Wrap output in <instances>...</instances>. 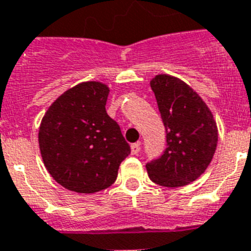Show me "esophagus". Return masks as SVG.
<instances>
[{
    "label": "esophagus",
    "mask_w": 251,
    "mask_h": 251,
    "mask_svg": "<svg viewBox=\"0 0 251 251\" xmlns=\"http://www.w3.org/2000/svg\"><path fill=\"white\" fill-rule=\"evenodd\" d=\"M130 150H131V154H138V153H139V151H140V144L139 143L131 144Z\"/></svg>",
    "instance_id": "esophagus-1"
}]
</instances>
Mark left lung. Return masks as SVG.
<instances>
[{"label":"left lung","instance_id":"1","mask_svg":"<svg viewBox=\"0 0 251 251\" xmlns=\"http://www.w3.org/2000/svg\"><path fill=\"white\" fill-rule=\"evenodd\" d=\"M166 129L168 147L158 160L146 165L148 176L164 187H183L205 173L218 144L210 108L178 77L161 73L151 79Z\"/></svg>","mask_w":251,"mask_h":251}]
</instances>
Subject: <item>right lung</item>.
Segmentation results:
<instances>
[{
    "mask_svg": "<svg viewBox=\"0 0 251 251\" xmlns=\"http://www.w3.org/2000/svg\"><path fill=\"white\" fill-rule=\"evenodd\" d=\"M109 87L86 81L54 100L41 120V157L55 182L76 193H95L115 183L130 147L107 115Z\"/></svg>",
    "mask_w": 251,
    "mask_h": 251,
    "instance_id": "1",
    "label": "right lung"
}]
</instances>
